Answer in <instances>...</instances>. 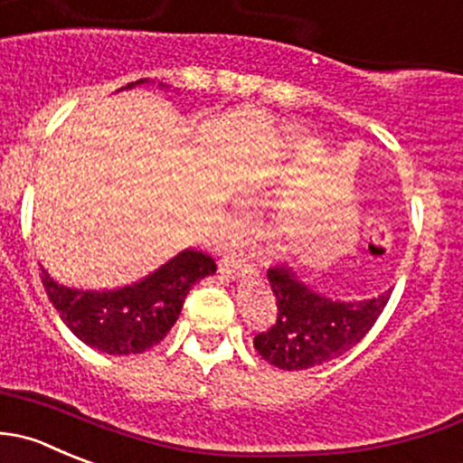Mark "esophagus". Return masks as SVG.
<instances>
[{
    "instance_id": "1",
    "label": "esophagus",
    "mask_w": 463,
    "mask_h": 463,
    "mask_svg": "<svg viewBox=\"0 0 463 463\" xmlns=\"http://www.w3.org/2000/svg\"><path fill=\"white\" fill-rule=\"evenodd\" d=\"M219 271L226 273V276H240V273H250L255 271V269L244 255L231 253V255H223V258L219 260Z\"/></svg>"
}]
</instances>
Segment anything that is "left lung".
I'll list each match as a JSON object with an SVG mask.
<instances>
[{
    "mask_svg": "<svg viewBox=\"0 0 463 463\" xmlns=\"http://www.w3.org/2000/svg\"><path fill=\"white\" fill-rule=\"evenodd\" d=\"M278 317L253 339L255 351L282 371L321 366L360 344L383 314L392 291L364 300H336L312 289L291 267L267 271Z\"/></svg>",
    "mask_w": 463,
    "mask_h": 463,
    "instance_id": "obj_1",
    "label": "left lung"
}]
</instances>
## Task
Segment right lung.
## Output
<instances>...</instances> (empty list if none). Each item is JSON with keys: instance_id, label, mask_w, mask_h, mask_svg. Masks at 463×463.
I'll list each match as a JSON object with an SVG mask.
<instances>
[{"instance_id": "1", "label": "right lung", "mask_w": 463, "mask_h": 463, "mask_svg": "<svg viewBox=\"0 0 463 463\" xmlns=\"http://www.w3.org/2000/svg\"><path fill=\"white\" fill-rule=\"evenodd\" d=\"M149 83L146 79L124 85ZM160 88L167 85L160 83ZM40 278L62 323L90 348L108 355H137L167 336L181 314L185 296L217 264L201 250L185 249L133 285L118 289H74L58 285L40 264Z\"/></svg>"}]
</instances>
